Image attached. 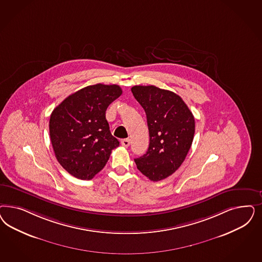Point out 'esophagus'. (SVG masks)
Listing matches in <instances>:
<instances>
[{
	"label": "esophagus",
	"mask_w": 262,
	"mask_h": 262,
	"mask_svg": "<svg viewBox=\"0 0 262 262\" xmlns=\"http://www.w3.org/2000/svg\"><path fill=\"white\" fill-rule=\"evenodd\" d=\"M121 145H123L124 147H128L130 145V139H123V140H121Z\"/></svg>",
	"instance_id": "obj_1"
}]
</instances>
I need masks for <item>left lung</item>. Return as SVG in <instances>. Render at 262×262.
<instances>
[{
	"mask_svg": "<svg viewBox=\"0 0 262 262\" xmlns=\"http://www.w3.org/2000/svg\"><path fill=\"white\" fill-rule=\"evenodd\" d=\"M131 92L144 108L149 131L148 149L136 165L148 179L160 181L185 160L194 140V116L177 93L155 85H134Z\"/></svg>",
	"mask_w": 262,
	"mask_h": 262,
	"instance_id": "8db88e82",
	"label": "left lung"
}]
</instances>
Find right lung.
Returning <instances> with one entry per match:
<instances>
[{
	"mask_svg": "<svg viewBox=\"0 0 262 262\" xmlns=\"http://www.w3.org/2000/svg\"><path fill=\"white\" fill-rule=\"evenodd\" d=\"M121 93L118 84L89 85L69 95L52 112L53 149L61 167L74 178L93 179L119 145L111 134L106 110Z\"/></svg>",
	"mask_w": 262,
	"mask_h": 262,
	"instance_id": "obj_1",
	"label": "right lung"
}]
</instances>
